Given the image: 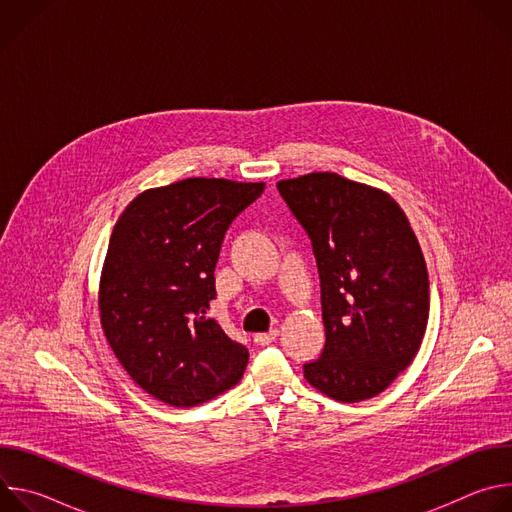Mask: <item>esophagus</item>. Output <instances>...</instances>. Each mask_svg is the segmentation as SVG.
Here are the masks:
<instances>
[{"mask_svg":"<svg viewBox=\"0 0 512 512\" xmlns=\"http://www.w3.org/2000/svg\"><path fill=\"white\" fill-rule=\"evenodd\" d=\"M277 336H279V330H269V332H259V334H255L253 340H255V344H259V346H267V344H271Z\"/></svg>","mask_w":512,"mask_h":512,"instance_id":"esophagus-1","label":"esophagus"}]
</instances>
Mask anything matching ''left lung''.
Listing matches in <instances>:
<instances>
[{
	"instance_id": "1",
	"label": "left lung",
	"mask_w": 512,
	"mask_h": 512,
	"mask_svg": "<svg viewBox=\"0 0 512 512\" xmlns=\"http://www.w3.org/2000/svg\"><path fill=\"white\" fill-rule=\"evenodd\" d=\"M308 231L320 271L322 356L306 381L342 403L383 393L413 362L429 316V277L401 206L381 188L312 172L277 182Z\"/></svg>"
}]
</instances>
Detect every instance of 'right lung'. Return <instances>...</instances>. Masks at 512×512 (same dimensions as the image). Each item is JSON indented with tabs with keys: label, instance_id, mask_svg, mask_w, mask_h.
Wrapping results in <instances>:
<instances>
[{
	"label": "right lung",
	"instance_id": "1",
	"mask_svg": "<svg viewBox=\"0 0 512 512\" xmlns=\"http://www.w3.org/2000/svg\"><path fill=\"white\" fill-rule=\"evenodd\" d=\"M263 182L186 178L137 194L113 227L99 281L103 334L127 375L172 407L235 387L249 350L206 316L233 218Z\"/></svg>",
	"mask_w": 512,
	"mask_h": 512
}]
</instances>
